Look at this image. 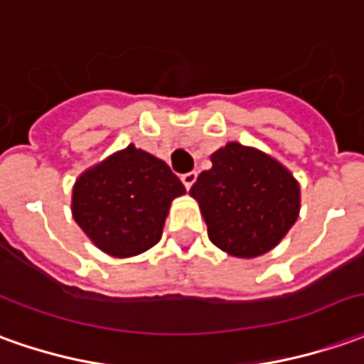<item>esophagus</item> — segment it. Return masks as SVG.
Wrapping results in <instances>:
<instances>
[{
	"mask_svg": "<svg viewBox=\"0 0 364 364\" xmlns=\"http://www.w3.org/2000/svg\"><path fill=\"white\" fill-rule=\"evenodd\" d=\"M196 178H198L196 172H188V174H182V182H184V186L190 190V188H192V184L196 182Z\"/></svg>",
	"mask_w": 364,
	"mask_h": 364,
	"instance_id": "1",
	"label": "esophagus"
}]
</instances>
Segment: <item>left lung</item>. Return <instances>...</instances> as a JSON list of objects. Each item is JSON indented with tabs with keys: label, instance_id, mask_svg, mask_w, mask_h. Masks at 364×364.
I'll use <instances>...</instances> for the list:
<instances>
[{
	"label": "left lung",
	"instance_id": "obj_1",
	"mask_svg": "<svg viewBox=\"0 0 364 364\" xmlns=\"http://www.w3.org/2000/svg\"><path fill=\"white\" fill-rule=\"evenodd\" d=\"M210 160L212 168L190 188L210 242L242 259L267 254L299 218V182L279 160L240 142H228Z\"/></svg>",
	"mask_w": 364,
	"mask_h": 364
}]
</instances>
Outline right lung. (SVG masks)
<instances>
[{
  "label": "right lung",
  "instance_id": "right-lung-1",
  "mask_svg": "<svg viewBox=\"0 0 364 364\" xmlns=\"http://www.w3.org/2000/svg\"><path fill=\"white\" fill-rule=\"evenodd\" d=\"M182 194L164 160L129 144L75 180L71 212L101 252L132 257L160 242L170 204Z\"/></svg>",
  "mask_w": 364,
  "mask_h": 364
}]
</instances>
